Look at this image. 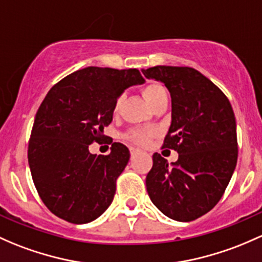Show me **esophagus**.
<instances>
[{
    "instance_id": "esophagus-1",
    "label": "esophagus",
    "mask_w": 262,
    "mask_h": 262,
    "mask_svg": "<svg viewBox=\"0 0 262 262\" xmlns=\"http://www.w3.org/2000/svg\"><path fill=\"white\" fill-rule=\"evenodd\" d=\"M140 152H142V150L138 149V148H130V154H132V157H136L137 154H139Z\"/></svg>"
}]
</instances>
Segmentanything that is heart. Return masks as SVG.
Masks as SVG:
<instances>
[{"mask_svg": "<svg viewBox=\"0 0 262 262\" xmlns=\"http://www.w3.org/2000/svg\"><path fill=\"white\" fill-rule=\"evenodd\" d=\"M142 94L144 96V99L147 100V103L149 104L150 106L158 100L161 96L166 95L167 92L164 89L163 85L158 84V82H150V84L145 85L142 90ZM120 104H122V98H118V100L115 101V110L120 108ZM150 136V132L148 130H140V129H136V130H132L129 133V138L134 140L136 143H139V144H145L148 142V138Z\"/></svg>", "mask_w": 262, "mask_h": 262, "instance_id": "obj_1", "label": "heart"}]
</instances>
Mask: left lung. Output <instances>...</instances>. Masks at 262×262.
<instances>
[{"label": "left lung", "mask_w": 262, "mask_h": 262, "mask_svg": "<svg viewBox=\"0 0 262 262\" xmlns=\"http://www.w3.org/2000/svg\"><path fill=\"white\" fill-rule=\"evenodd\" d=\"M147 79L166 85L172 98V122L163 148L178 159L168 163L153 154L145 178L153 205L169 219L193 221L217 205L237 163V134L226 95L196 69H142Z\"/></svg>", "instance_id": "8db88e82"}]
</instances>
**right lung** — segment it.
<instances>
[{"label":"right lung","instance_id":"add662e5","mask_svg":"<svg viewBox=\"0 0 262 262\" xmlns=\"http://www.w3.org/2000/svg\"><path fill=\"white\" fill-rule=\"evenodd\" d=\"M144 82L137 69L88 66L60 80L45 96L35 117L27 157L38 194L57 217L88 224L113 202L115 182L130 153L114 142L108 156H96L89 145L104 138L118 98Z\"/></svg>","mask_w":262,"mask_h":262}]
</instances>
